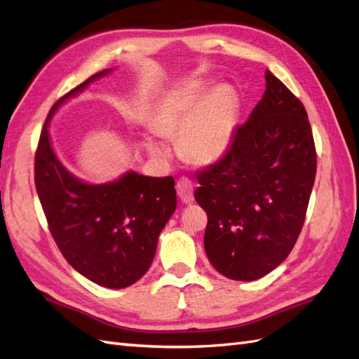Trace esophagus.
<instances>
[{
  "instance_id": "obj_1",
  "label": "esophagus",
  "mask_w": 359,
  "mask_h": 359,
  "mask_svg": "<svg viewBox=\"0 0 359 359\" xmlns=\"http://www.w3.org/2000/svg\"><path fill=\"white\" fill-rule=\"evenodd\" d=\"M177 196L183 201V203H192L194 201V185L188 177H180L176 183Z\"/></svg>"
}]
</instances>
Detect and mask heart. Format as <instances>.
Segmentation results:
<instances>
[{
	"label": "heart",
	"mask_w": 359,
	"mask_h": 359,
	"mask_svg": "<svg viewBox=\"0 0 359 359\" xmlns=\"http://www.w3.org/2000/svg\"><path fill=\"white\" fill-rule=\"evenodd\" d=\"M238 118L235 90L219 85L209 92L206 81L171 90L154 114V130L163 136L179 135V151L192 163L206 165L223 158L231 147ZM150 150L165 153V147L150 137Z\"/></svg>",
	"instance_id": "heart-1"
}]
</instances>
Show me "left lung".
Wrapping results in <instances>:
<instances>
[{
    "label": "left lung",
    "instance_id": "obj_1",
    "mask_svg": "<svg viewBox=\"0 0 359 359\" xmlns=\"http://www.w3.org/2000/svg\"><path fill=\"white\" fill-rule=\"evenodd\" d=\"M265 80L262 100L236 127L226 154L197 174L208 259L233 280L259 279L287 259L316 180L305 106L269 69Z\"/></svg>",
    "mask_w": 359,
    "mask_h": 359
}]
</instances>
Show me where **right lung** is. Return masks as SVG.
Listing matches in <instances>:
<instances>
[{
  "mask_svg": "<svg viewBox=\"0 0 359 359\" xmlns=\"http://www.w3.org/2000/svg\"><path fill=\"white\" fill-rule=\"evenodd\" d=\"M109 71L97 72L51 107L34 156V185L63 258L89 280L119 290L150 269L159 233L177 206L174 179L128 171L116 182L89 185L59 162L47 128L63 101Z\"/></svg>",
  "mask_w": 359,
  "mask_h": 359,
  "instance_id": "1",
  "label": "right lung"
}]
</instances>
